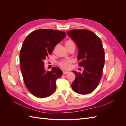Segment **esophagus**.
Instances as JSON below:
<instances>
[{"instance_id":"34e87169","label":"esophagus","mask_w":126,"mask_h":126,"mask_svg":"<svg viewBox=\"0 0 126 126\" xmlns=\"http://www.w3.org/2000/svg\"><path fill=\"white\" fill-rule=\"evenodd\" d=\"M69 71H64L63 72V75H66V74L69 73Z\"/></svg>"}]
</instances>
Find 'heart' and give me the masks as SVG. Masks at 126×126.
<instances>
[{"mask_svg": "<svg viewBox=\"0 0 126 126\" xmlns=\"http://www.w3.org/2000/svg\"><path fill=\"white\" fill-rule=\"evenodd\" d=\"M65 45L67 48L71 45H75L74 41L70 39H68L65 41ZM72 62V61L70 59H64L59 62L58 64L60 67L63 68V69H69L71 67V64Z\"/></svg>", "mask_w": 126, "mask_h": 126, "instance_id": "obj_1", "label": "heart"}]
</instances>
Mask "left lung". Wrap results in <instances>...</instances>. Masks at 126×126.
<instances>
[{
  "instance_id": "8db88e82",
  "label": "left lung",
  "mask_w": 126,
  "mask_h": 126,
  "mask_svg": "<svg viewBox=\"0 0 126 126\" xmlns=\"http://www.w3.org/2000/svg\"><path fill=\"white\" fill-rule=\"evenodd\" d=\"M78 48V66L82 73L73 71L76 76L71 87L76 93L88 94L96 88L102 76L105 51L100 38L87 29H74L67 32Z\"/></svg>"
}]
</instances>
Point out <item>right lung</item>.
<instances>
[{
    "mask_svg": "<svg viewBox=\"0 0 126 126\" xmlns=\"http://www.w3.org/2000/svg\"><path fill=\"white\" fill-rule=\"evenodd\" d=\"M66 35L59 30L41 29L25 38L20 51V70L26 87L33 96L45 98L55 92L56 80L63 71L57 67L46 71L44 61Z\"/></svg>",
    "mask_w": 126,
    "mask_h": 126,
    "instance_id": "obj_1",
    "label": "right lung"
}]
</instances>
